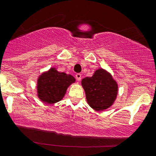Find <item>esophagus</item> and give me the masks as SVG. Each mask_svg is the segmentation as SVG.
<instances>
[{"label":"esophagus","mask_w":156,"mask_h":156,"mask_svg":"<svg viewBox=\"0 0 156 156\" xmlns=\"http://www.w3.org/2000/svg\"><path fill=\"white\" fill-rule=\"evenodd\" d=\"M76 78L78 80H80V79H81V75H80V73H77V74L76 75Z\"/></svg>","instance_id":"34e87169"}]
</instances>
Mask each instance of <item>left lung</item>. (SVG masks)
Masks as SVG:
<instances>
[{"label": "left lung", "mask_w": 156, "mask_h": 156, "mask_svg": "<svg viewBox=\"0 0 156 156\" xmlns=\"http://www.w3.org/2000/svg\"><path fill=\"white\" fill-rule=\"evenodd\" d=\"M81 84L89 105L96 111L109 108L117 98V82L103 69L95 71L92 77L83 78Z\"/></svg>", "instance_id": "1"}]
</instances>
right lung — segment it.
<instances>
[{
  "mask_svg": "<svg viewBox=\"0 0 156 156\" xmlns=\"http://www.w3.org/2000/svg\"><path fill=\"white\" fill-rule=\"evenodd\" d=\"M76 79L71 75L59 73L51 68L48 72L41 75L37 81V92L39 99L45 103L60 101L66 91Z\"/></svg>",
  "mask_w": 156,
  "mask_h": 156,
  "instance_id": "obj_1",
  "label": "right lung"
}]
</instances>
